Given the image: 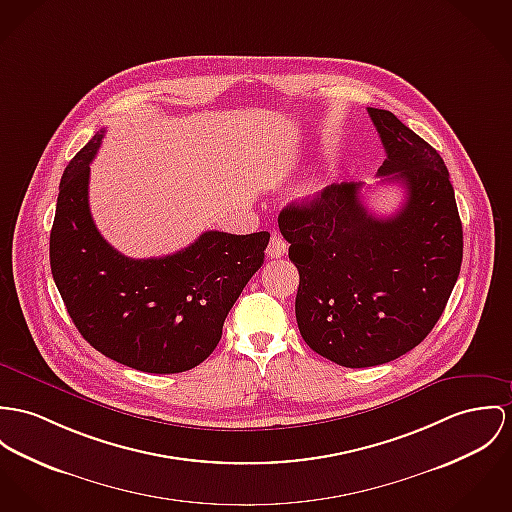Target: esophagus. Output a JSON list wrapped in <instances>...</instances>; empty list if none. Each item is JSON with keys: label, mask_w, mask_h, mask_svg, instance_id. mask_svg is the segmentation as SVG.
Here are the masks:
<instances>
[{"label": "esophagus", "mask_w": 512, "mask_h": 512, "mask_svg": "<svg viewBox=\"0 0 512 512\" xmlns=\"http://www.w3.org/2000/svg\"><path fill=\"white\" fill-rule=\"evenodd\" d=\"M286 251H288V243L282 237L273 234L271 241H269V247H267V255L271 259H280V257L286 255Z\"/></svg>", "instance_id": "obj_1"}]
</instances>
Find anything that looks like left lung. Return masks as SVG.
Here are the masks:
<instances>
[{
	"label": "left lung",
	"instance_id": "left-lung-1",
	"mask_svg": "<svg viewBox=\"0 0 512 512\" xmlns=\"http://www.w3.org/2000/svg\"><path fill=\"white\" fill-rule=\"evenodd\" d=\"M401 183L392 216L372 214L362 183H341L282 208L278 228L300 273L296 321L315 353L347 368L395 360L436 325L460 275L464 236L448 169L394 113L368 107Z\"/></svg>",
	"mask_w": 512,
	"mask_h": 512
}]
</instances>
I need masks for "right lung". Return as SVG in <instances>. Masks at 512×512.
I'll return each mask as SVG.
<instances>
[{"label":"right lung","instance_id":"add662e5","mask_svg":"<svg viewBox=\"0 0 512 512\" xmlns=\"http://www.w3.org/2000/svg\"><path fill=\"white\" fill-rule=\"evenodd\" d=\"M103 132L62 175L50 232V269L66 310L99 353L150 374L195 368L216 349L228 312L265 259L269 232H204L189 247L130 259L89 212V163Z\"/></svg>","mask_w":512,"mask_h":512}]
</instances>
